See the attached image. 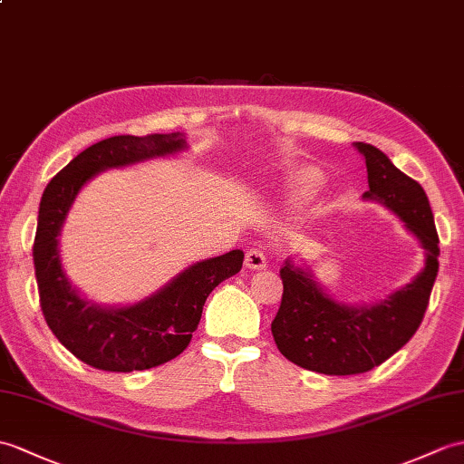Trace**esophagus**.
Instances as JSON below:
<instances>
[{"label": "esophagus", "mask_w": 464, "mask_h": 464, "mask_svg": "<svg viewBox=\"0 0 464 464\" xmlns=\"http://www.w3.org/2000/svg\"><path fill=\"white\" fill-rule=\"evenodd\" d=\"M245 266L251 271H263L266 268V255L261 249H249L245 255Z\"/></svg>", "instance_id": "obj_1"}]
</instances>
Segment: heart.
I'll list each match as a JSON object with an SVG mask.
<instances>
[{
    "instance_id": "1",
    "label": "heart",
    "mask_w": 464,
    "mask_h": 464,
    "mask_svg": "<svg viewBox=\"0 0 464 464\" xmlns=\"http://www.w3.org/2000/svg\"><path fill=\"white\" fill-rule=\"evenodd\" d=\"M322 183H324V176L318 169L310 166L296 168L290 171L285 181L283 196L290 203H306L320 191Z\"/></svg>"
}]
</instances>
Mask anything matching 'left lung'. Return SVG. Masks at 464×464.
I'll use <instances>...</instances> for the list:
<instances>
[{
  "instance_id": "obj_1",
  "label": "left lung",
  "mask_w": 464,
  "mask_h": 464,
  "mask_svg": "<svg viewBox=\"0 0 464 464\" xmlns=\"http://www.w3.org/2000/svg\"><path fill=\"white\" fill-rule=\"evenodd\" d=\"M365 158V201L390 209L421 243L425 265L411 283L368 304H346L326 293L304 265L286 258L283 303L271 324L278 350L300 368L326 375L373 370L401 350L421 324L439 273V235L423 188L393 166L382 150L353 142Z\"/></svg>"
}]
</instances>
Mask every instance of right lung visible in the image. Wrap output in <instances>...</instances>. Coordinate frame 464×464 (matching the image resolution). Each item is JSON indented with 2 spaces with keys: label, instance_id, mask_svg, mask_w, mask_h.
Returning <instances> with one entry per match:
<instances>
[{
  "label": "right lung",
  "instance_id": "right-lung-1",
  "mask_svg": "<svg viewBox=\"0 0 464 464\" xmlns=\"http://www.w3.org/2000/svg\"><path fill=\"white\" fill-rule=\"evenodd\" d=\"M186 134L112 136L86 148L53 178L39 203L34 245L41 310L51 332L71 353L104 372L150 370L188 348L211 290L241 271L235 249L183 268L156 293L134 304H99L81 295L64 273L59 235L79 191L101 171L176 156Z\"/></svg>",
  "mask_w": 464,
  "mask_h": 464
}]
</instances>
